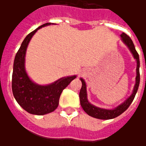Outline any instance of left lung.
Here are the masks:
<instances>
[{"instance_id": "1", "label": "left lung", "mask_w": 146, "mask_h": 146, "mask_svg": "<svg viewBox=\"0 0 146 146\" xmlns=\"http://www.w3.org/2000/svg\"><path fill=\"white\" fill-rule=\"evenodd\" d=\"M121 40L123 42V44L128 48L130 51L131 52L132 55L134 56V58L137 62V67H136V77H135V84L134 86V89L132 92L131 95L128 98H126V100L121 104L119 105L114 109L107 110V109H102L95 106L92 103H90L88 99V94H87V85L83 78H80V80L82 82V87L80 91V106H82L83 110H84L87 114L89 116L95 117L97 119H113L115 117H117L120 114H122L124 111L127 110V108L131 104V102L134 100L135 95L138 92V86L140 83V73H139V67H140V61H139V55L138 52L136 51L134 43L126 33H122L120 35Z\"/></svg>"}]
</instances>
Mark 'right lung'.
<instances>
[{"instance_id": "1", "label": "right lung", "mask_w": 146, "mask_h": 146, "mask_svg": "<svg viewBox=\"0 0 146 146\" xmlns=\"http://www.w3.org/2000/svg\"><path fill=\"white\" fill-rule=\"evenodd\" d=\"M51 24H44L26 36L15 54L13 65L11 88L15 100L27 112L39 116L56 110L61 93L76 77V75L65 76L50 84L40 85L33 82L27 74L25 68V57L30 40L39 29Z\"/></svg>"}]
</instances>
